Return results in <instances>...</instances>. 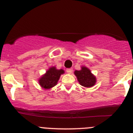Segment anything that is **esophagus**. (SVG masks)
I'll return each instance as SVG.
<instances>
[{"mask_svg":"<svg viewBox=\"0 0 133 133\" xmlns=\"http://www.w3.org/2000/svg\"><path fill=\"white\" fill-rule=\"evenodd\" d=\"M72 70L73 69L72 68H69V69H67L66 71L68 74H71V73L72 72Z\"/></svg>","mask_w":133,"mask_h":133,"instance_id":"1","label":"esophagus"}]
</instances>
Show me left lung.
I'll use <instances>...</instances> for the list:
<instances>
[{
    "instance_id": "1",
    "label": "left lung",
    "mask_w": 133,
    "mask_h": 133,
    "mask_svg": "<svg viewBox=\"0 0 133 133\" xmlns=\"http://www.w3.org/2000/svg\"><path fill=\"white\" fill-rule=\"evenodd\" d=\"M74 74L77 77V81L81 85L86 88H91L96 82V77L91 73L88 68L82 66L79 71L76 70Z\"/></svg>"
}]
</instances>
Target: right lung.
<instances>
[{
	"label": "right lung",
	"instance_id": "add662e5",
	"mask_svg": "<svg viewBox=\"0 0 133 133\" xmlns=\"http://www.w3.org/2000/svg\"><path fill=\"white\" fill-rule=\"evenodd\" d=\"M64 73L63 69H57L56 67H51L39 79V85L43 89H49L57 84L60 76Z\"/></svg>",
	"mask_w": 133,
	"mask_h": 133
}]
</instances>
